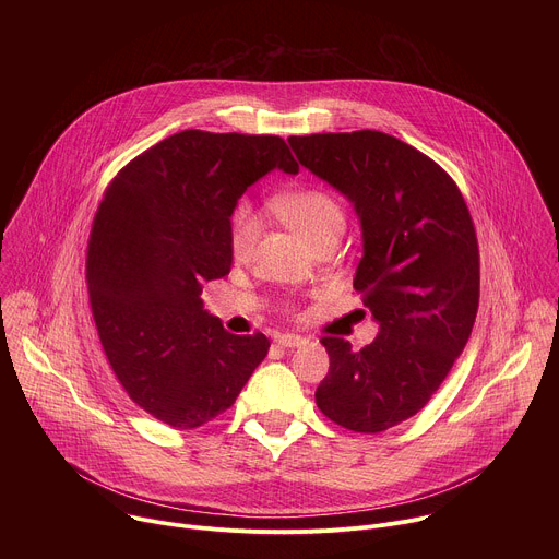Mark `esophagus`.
<instances>
[{"label": "esophagus", "mask_w": 559, "mask_h": 559, "mask_svg": "<svg viewBox=\"0 0 559 559\" xmlns=\"http://www.w3.org/2000/svg\"><path fill=\"white\" fill-rule=\"evenodd\" d=\"M274 341H276V345L287 347V349H294V347H300L307 343L302 336H294V334H278Z\"/></svg>", "instance_id": "esophagus-1"}]
</instances>
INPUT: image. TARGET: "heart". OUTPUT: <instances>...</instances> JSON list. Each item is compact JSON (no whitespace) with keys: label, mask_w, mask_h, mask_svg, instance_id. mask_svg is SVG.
<instances>
[{"label":"heart","mask_w":559,"mask_h":559,"mask_svg":"<svg viewBox=\"0 0 559 559\" xmlns=\"http://www.w3.org/2000/svg\"><path fill=\"white\" fill-rule=\"evenodd\" d=\"M274 214L300 238V241L311 248L325 238H338L345 229V212L341 203L328 194L325 190H294L287 192L272 203ZM259 234V218L248 203H238L229 214L227 241L229 252L236 259H243Z\"/></svg>","instance_id":"obj_1"}]
</instances>
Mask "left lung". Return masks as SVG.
<instances>
[{
    "mask_svg": "<svg viewBox=\"0 0 559 559\" xmlns=\"http://www.w3.org/2000/svg\"><path fill=\"white\" fill-rule=\"evenodd\" d=\"M298 164L354 205L362 259L354 289L378 323L354 352L323 338L330 373L316 405L336 425L380 433L416 416L462 354L480 300L468 207L429 156L378 130L287 139Z\"/></svg>",
    "mask_w": 559,
    "mask_h": 559,
    "instance_id": "8db88e82",
    "label": "left lung"
}]
</instances>
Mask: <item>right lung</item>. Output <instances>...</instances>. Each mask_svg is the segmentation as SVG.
Masks as SVG:
<instances>
[{
  "mask_svg": "<svg viewBox=\"0 0 559 559\" xmlns=\"http://www.w3.org/2000/svg\"><path fill=\"white\" fill-rule=\"evenodd\" d=\"M298 173L281 136L183 130L112 179L95 214L86 281L106 358L132 401L175 429L229 409L267 356L203 309L229 274V214L272 170Z\"/></svg>",
  "mask_w": 559,
  "mask_h": 559,
  "instance_id": "1",
  "label": "right lung"
}]
</instances>
